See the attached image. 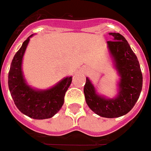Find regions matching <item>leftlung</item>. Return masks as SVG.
Segmentation results:
<instances>
[{
  "label": "left lung",
  "instance_id": "obj_1",
  "mask_svg": "<svg viewBox=\"0 0 151 151\" xmlns=\"http://www.w3.org/2000/svg\"><path fill=\"white\" fill-rule=\"evenodd\" d=\"M108 49L120 76L118 94L109 99L100 96L90 79L86 77L84 94L88 106L98 116L116 118L127 114L134 107L142 90L143 77L136 55L125 38L120 33H109Z\"/></svg>",
  "mask_w": 151,
  "mask_h": 151
}]
</instances>
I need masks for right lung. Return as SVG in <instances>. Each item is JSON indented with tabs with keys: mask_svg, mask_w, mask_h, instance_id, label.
Here are the masks:
<instances>
[{
	"mask_svg": "<svg viewBox=\"0 0 151 151\" xmlns=\"http://www.w3.org/2000/svg\"><path fill=\"white\" fill-rule=\"evenodd\" d=\"M32 35L23 42L13 57L8 74V86L15 105L21 113L32 119L44 120L51 118L60 110L72 77L64 78L47 90H35L27 85L21 66L23 55Z\"/></svg>",
	"mask_w": 151,
	"mask_h": 151,
	"instance_id": "obj_1",
	"label": "right lung"
}]
</instances>
